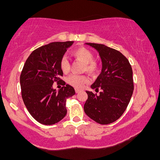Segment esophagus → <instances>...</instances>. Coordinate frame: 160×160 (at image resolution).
I'll list each match as a JSON object with an SVG mask.
<instances>
[{"label":"esophagus","instance_id":"esophagus-1","mask_svg":"<svg viewBox=\"0 0 160 160\" xmlns=\"http://www.w3.org/2000/svg\"><path fill=\"white\" fill-rule=\"evenodd\" d=\"M82 90L81 89H75V92H76V93H79V92H81Z\"/></svg>","mask_w":160,"mask_h":160}]
</instances>
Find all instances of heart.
Segmentation results:
<instances>
[{"label":"heart","instance_id":"b5f03b06","mask_svg":"<svg viewBox=\"0 0 160 160\" xmlns=\"http://www.w3.org/2000/svg\"><path fill=\"white\" fill-rule=\"evenodd\" d=\"M71 55L77 60L83 63L82 71H86L91 75H95L98 72L99 65L94 60V55L91 50L85 47H79L74 49L71 52ZM59 68L64 74L69 72L70 64L65 57L60 59ZM67 82L69 85L74 86L76 89H81L82 86L89 82V78L86 75L72 74L68 78Z\"/></svg>","mask_w":160,"mask_h":160}]
</instances>
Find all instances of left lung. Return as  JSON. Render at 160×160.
<instances>
[{
    "instance_id": "left-lung-1",
    "label": "left lung",
    "mask_w": 160,
    "mask_h": 160,
    "mask_svg": "<svg viewBox=\"0 0 160 160\" xmlns=\"http://www.w3.org/2000/svg\"><path fill=\"white\" fill-rule=\"evenodd\" d=\"M98 50L102 62V73L92 84L98 92L86 91L84 111L92 120L107 125L118 120L130 102L134 90L132 69L128 60L118 50L104 44L86 43Z\"/></svg>"
}]
</instances>
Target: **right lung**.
Instances as JSON below:
<instances>
[{
	"instance_id": "1",
	"label": "right lung",
	"mask_w": 160,
	"mask_h": 160,
	"mask_svg": "<svg viewBox=\"0 0 160 160\" xmlns=\"http://www.w3.org/2000/svg\"><path fill=\"white\" fill-rule=\"evenodd\" d=\"M74 41L52 42L31 53L20 75L22 100L30 114L40 123L52 125L67 113V98L75 94L71 86L62 80L63 72L59 61ZM63 86L58 92L52 89L53 82Z\"/></svg>"
}]
</instances>
